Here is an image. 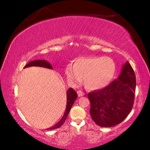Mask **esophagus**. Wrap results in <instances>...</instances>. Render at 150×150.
Instances as JSON below:
<instances>
[{
	"instance_id": "1",
	"label": "esophagus",
	"mask_w": 150,
	"mask_h": 150,
	"mask_svg": "<svg viewBox=\"0 0 150 150\" xmlns=\"http://www.w3.org/2000/svg\"><path fill=\"white\" fill-rule=\"evenodd\" d=\"M77 94H78V96H79V97H81V96H84V93H83V91H77Z\"/></svg>"
}]
</instances>
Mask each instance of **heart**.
<instances>
[{
	"label": "heart",
	"instance_id": "1",
	"mask_svg": "<svg viewBox=\"0 0 150 150\" xmlns=\"http://www.w3.org/2000/svg\"><path fill=\"white\" fill-rule=\"evenodd\" d=\"M115 63L106 57H82L76 59L74 65L65 67L68 81L77 86L83 79L85 88L90 91L101 89L108 85L115 73Z\"/></svg>",
	"mask_w": 150,
	"mask_h": 150
}]
</instances>
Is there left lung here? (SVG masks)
<instances>
[{"instance_id":"obj_1","label":"left lung","mask_w":150,"mask_h":150,"mask_svg":"<svg viewBox=\"0 0 150 150\" xmlns=\"http://www.w3.org/2000/svg\"><path fill=\"white\" fill-rule=\"evenodd\" d=\"M135 89L134 71L126 61L117 79L104 89L88 93L93 122L101 127H112L122 122L132 108Z\"/></svg>"}]
</instances>
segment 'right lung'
Segmentation results:
<instances>
[{"label": "right lung", "instance_id": "add662e5", "mask_svg": "<svg viewBox=\"0 0 150 150\" xmlns=\"http://www.w3.org/2000/svg\"><path fill=\"white\" fill-rule=\"evenodd\" d=\"M32 66H36V67H44V68L47 69H52V66L50 65V63H48V61L46 60H35L30 61L26 64L24 66V68L28 67H32ZM67 105H66V109L65 110L64 115L61 118V120L59 121L58 123H57L54 126L51 127V128H48V130H52V129H56L58 128L59 127H61L63 124V123L65 122V119H66L67 115L69 114L70 109L72 106L74 102H75L76 99L78 96L76 92L72 88H69V89L67 91Z\"/></svg>", "mask_w": 150, "mask_h": 150}]
</instances>
